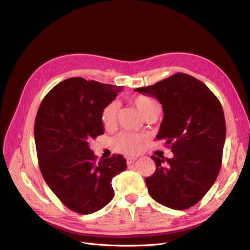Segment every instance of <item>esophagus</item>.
Wrapping results in <instances>:
<instances>
[{"mask_svg": "<svg viewBox=\"0 0 250 250\" xmlns=\"http://www.w3.org/2000/svg\"><path fill=\"white\" fill-rule=\"evenodd\" d=\"M136 160H137V158H127V159H126V163H127V165H131V164H133Z\"/></svg>", "mask_w": 250, "mask_h": 250, "instance_id": "obj_1", "label": "esophagus"}]
</instances>
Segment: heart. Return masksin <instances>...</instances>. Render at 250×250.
Segmentation results:
<instances>
[{"mask_svg": "<svg viewBox=\"0 0 250 250\" xmlns=\"http://www.w3.org/2000/svg\"><path fill=\"white\" fill-rule=\"evenodd\" d=\"M134 104L139 109L144 117L150 115H159L161 112V105L158 101L153 99L139 96L134 100ZM118 112V103L115 101L111 102L102 111V122L106 127H112L116 123V117ZM115 147L125 154H136L140 151L143 138L140 135L134 133H120L114 140Z\"/></svg>", "mask_w": 250, "mask_h": 250, "instance_id": "1", "label": "heart"}]
</instances>
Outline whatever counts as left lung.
Wrapping results in <instances>:
<instances>
[{"label": "left lung", "mask_w": 250, "mask_h": 250, "mask_svg": "<svg viewBox=\"0 0 250 250\" xmlns=\"http://www.w3.org/2000/svg\"><path fill=\"white\" fill-rule=\"evenodd\" d=\"M134 90L160 101L164 118L156 139L165 140L174 154L151 156L156 169L145 178L149 195L175 210L196 205L213 186L223 160L226 120L220 102L184 73Z\"/></svg>", "instance_id": "obj_1"}]
</instances>
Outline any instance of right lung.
Wrapping results in <instances>:
<instances>
[{"instance_id": "obj_1", "label": "right lung", "mask_w": 250, "mask_h": 250, "mask_svg": "<svg viewBox=\"0 0 250 250\" xmlns=\"http://www.w3.org/2000/svg\"><path fill=\"white\" fill-rule=\"evenodd\" d=\"M123 86L72 77L41 102L34 135L44 180L64 206L90 214L113 199L111 180L126 169L122 154L97 161L88 143L104 134L102 111Z\"/></svg>"}]
</instances>
